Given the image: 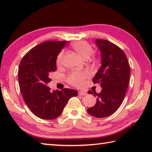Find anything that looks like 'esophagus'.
Instances as JSON below:
<instances>
[{
	"label": "esophagus",
	"instance_id": "34e87169",
	"mask_svg": "<svg viewBox=\"0 0 152 152\" xmlns=\"http://www.w3.org/2000/svg\"><path fill=\"white\" fill-rule=\"evenodd\" d=\"M78 94L80 95V96H84V95L86 94V92L85 91H80L78 92Z\"/></svg>",
	"mask_w": 152,
	"mask_h": 152
}]
</instances>
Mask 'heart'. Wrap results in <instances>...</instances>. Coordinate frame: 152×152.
Returning a JSON list of instances; mask_svg holds the SVG:
<instances>
[{
  "label": "heart",
  "mask_w": 152,
  "mask_h": 152,
  "mask_svg": "<svg viewBox=\"0 0 152 152\" xmlns=\"http://www.w3.org/2000/svg\"><path fill=\"white\" fill-rule=\"evenodd\" d=\"M72 47L83 59H88L92 53V48L91 45L85 41H79L74 43ZM64 52L61 51L59 53L56 62L58 66H60L63 61ZM89 73L86 71H75L72 72L68 76V80L69 83L74 86H81L84 81L89 77Z\"/></svg>",
  "instance_id": "1"
}]
</instances>
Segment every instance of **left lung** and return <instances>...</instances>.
Instances as JSON below:
<instances>
[{"instance_id": "obj_1", "label": "left lung", "mask_w": 152, "mask_h": 152, "mask_svg": "<svg viewBox=\"0 0 152 152\" xmlns=\"http://www.w3.org/2000/svg\"><path fill=\"white\" fill-rule=\"evenodd\" d=\"M101 53V67L92 81L100 83L102 91L88 94L96 96V102L87 111L92 116L103 118L115 113L125 96L130 78V66L123 51L114 43L105 39H96Z\"/></svg>"}]
</instances>
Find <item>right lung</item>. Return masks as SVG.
Wrapping results in <instances>:
<instances>
[{"instance_id": "1", "label": "right lung", "mask_w": 152, "mask_h": 152, "mask_svg": "<svg viewBox=\"0 0 152 152\" xmlns=\"http://www.w3.org/2000/svg\"><path fill=\"white\" fill-rule=\"evenodd\" d=\"M67 41H48L28 51L20 61L19 84L25 102L31 111L43 119H56L61 115L68 100L78 91L64 88L50 91L47 86L50 74L56 70V60Z\"/></svg>"}]
</instances>
